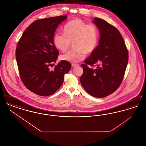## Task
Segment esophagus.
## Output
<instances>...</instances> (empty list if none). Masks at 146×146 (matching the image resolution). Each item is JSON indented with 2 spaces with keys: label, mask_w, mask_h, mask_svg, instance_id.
Masks as SVG:
<instances>
[{
  "label": "esophagus",
  "mask_w": 146,
  "mask_h": 146,
  "mask_svg": "<svg viewBox=\"0 0 146 146\" xmlns=\"http://www.w3.org/2000/svg\"><path fill=\"white\" fill-rule=\"evenodd\" d=\"M72 66L73 67H76L79 66V64H74V63H73V64H72Z\"/></svg>",
  "instance_id": "esophagus-1"
}]
</instances>
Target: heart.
<instances>
[{
    "mask_svg": "<svg viewBox=\"0 0 146 146\" xmlns=\"http://www.w3.org/2000/svg\"><path fill=\"white\" fill-rule=\"evenodd\" d=\"M63 32L64 35H55V46L61 51L65 52L73 42L74 49L61 56V60L79 62L85 58V54L92 53L97 47L98 32L96 26L93 23L86 24L82 19H75L64 26Z\"/></svg>",
    "mask_w": 146,
    "mask_h": 146,
    "instance_id": "1",
    "label": "heart"
}]
</instances>
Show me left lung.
I'll list each match as a JSON object with an SVG mask.
<instances>
[{
    "label": "left lung",
    "mask_w": 146,
    "mask_h": 146,
    "mask_svg": "<svg viewBox=\"0 0 146 146\" xmlns=\"http://www.w3.org/2000/svg\"><path fill=\"white\" fill-rule=\"evenodd\" d=\"M92 22L100 31V39L96 48L82 64L83 74L80 80L89 94L101 98L111 95L120 85L128 63V51L115 27L97 17ZM96 63L99 64L92 68Z\"/></svg>",
    "instance_id": "1"
}]
</instances>
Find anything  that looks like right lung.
Wrapping results in <instances>:
<instances>
[{
    "instance_id": "1",
    "label": "right lung",
    "mask_w": 146,
    "mask_h": 146,
    "mask_svg": "<svg viewBox=\"0 0 146 146\" xmlns=\"http://www.w3.org/2000/svg\"><path fill=\"white\" fill-rule=\"evenodd\" d=\"M67 17V15L59 16L35 21L17 44L16 58L21 80L28 90L38 95L54 94L61 86L64 74L70 70V63L63 60L54 70H50L59 54L54 44V34Z\"/></svg>"
}]
</instances>
